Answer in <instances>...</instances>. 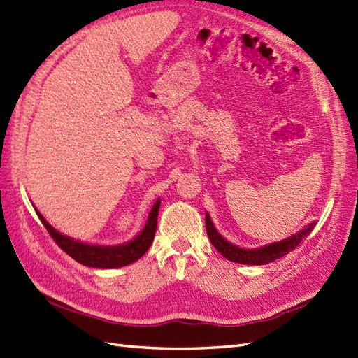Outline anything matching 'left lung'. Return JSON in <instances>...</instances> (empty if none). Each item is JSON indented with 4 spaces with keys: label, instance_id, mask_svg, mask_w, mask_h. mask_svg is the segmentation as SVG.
I'll return each mask as SVG.
<instances>
[{
    "label": "left lung",
    "instance_id": "left-lung-1",
    "mask_svg": "<svg viewBox=\"0 0 358 358\" xmlns=\"http://www.w3.org/2000/svg\"><path fill=\"white\" fill-rule=\"evenodd\" d=\"M206 230L212 245L230 262L243 264H266L284 257V255L295 250L296 246H299L301 242L310 234V231L313 230V225H310L306 230H302L296 236L289 237L286 241L268 245L260 250H242L239 246L227 242L224 237L216 231V228L213 227L212 221H210L208 215H206Z\"/></svg>",
    "mask_w": 358,
    "mask_h": 358
}]
</instances>
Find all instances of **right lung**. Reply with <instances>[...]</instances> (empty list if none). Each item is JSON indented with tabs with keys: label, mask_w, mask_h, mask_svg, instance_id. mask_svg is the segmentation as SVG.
<instances>
[{
	"label": "right lung",
	"mask_w": 358,
	"mask_h": 358,
	"mask_svg": "<svg viewBox=\"0 0 358 358\" xmlns=\"http://www.w3.org/2000/svg\"><path fill=\"white\" fill-rule=\"evenodd\" d=\"M159 208H160V201H157V203L154 204L143 231L137 236L136 239L122 246H94V245L76 242L54 230V228L45 221L41 213H38V216L42 221L43 227L47 228L50 236L52 237V241L56 242L60 248L69 255V257L77 260L81 264H85V266L98 268V269H110V268L127 266V264L139 260L142 255L148 251V248L154 241L155 228H157Z\"/></svg>",
	"instance_id": "1"
}]
</instances>
